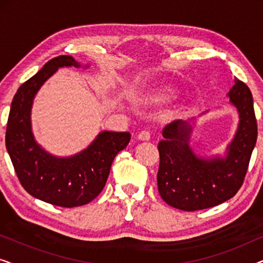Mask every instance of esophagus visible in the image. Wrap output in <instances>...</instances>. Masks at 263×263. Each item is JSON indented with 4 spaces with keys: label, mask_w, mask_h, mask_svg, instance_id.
Returning a JSON list of instances; mask_svg holds the SVG:
<instances>
[{
    "label": "esophagus",
    "mask_w": 263,
    "mask_h": 263,
    "mask_svg": "<svg viewBox=\"0 0 263 263\" xmlns=\"http://www.w3.org/2000/svg\"><path fill=\"white\" fill-rule=\"evenodd\" d=\"M138 139H139V140H141V141H148V140L151 139V134H149V132H147V130H142V132L140 133V134L138 135Z\"/></svg>",
    "instance_id": "obj_1"
}]
</instances>
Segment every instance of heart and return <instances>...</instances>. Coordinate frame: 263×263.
Returning a JSON list of instances; mask_svg holds the SVG:
<instances>
[{
  "instance_id": "b5f03b06",
  "label": "heart",
  "mask_w": 263,
  "mask_h": 263,
  "mask_svg": "<svg viewBox=\"0 0 263 263\" xmlns=\"http://www.w3.org/2000/svg\"><path fill=\"white\" fill-rule=\"evenodd\" d=\"M168 98H170V95H166V93H160V95L154 97V100L160 103V102H165V100H167Z\"/></svg>"
}]
</instances>
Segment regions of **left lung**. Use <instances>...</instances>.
I'll list each match as a JSON object with an SVG mask.
<instances>
[{
    "label": "left lung",
    "instance_id": "1",
    "mask_svg": "<svg viewBox=\"0 0 263 263\" xmlns=\"http://www.w3.org/2000/svg\"><path fill=\"white\" fill-rule=\"evenodd\" d=\"M238 111L239 122L232 141L222 157H201L190 147L193 124L174 121L163 130L158 143L160 163L158 190L165 202L178 210L193 212L214 207L236 195L243 184L257 139L253 96L238 79L228 93Z\"/></svg>",
    "mask_w": 263,
    "mask_h": 263
}]
</instances>
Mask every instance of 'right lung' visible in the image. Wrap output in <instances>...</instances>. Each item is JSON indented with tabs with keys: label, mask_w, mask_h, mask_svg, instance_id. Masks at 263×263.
Segmentation results:
<instances>
[{
	"label": "right lung",
	"mask_w": 263,
	"mask_h": 263,
	"mask_svg": "<svg viewBox=\"0 0 263 263\" xmlns=\"http://www.w3.org/2000/svg\"><path fill=\"white\" fill-rule=\"evenodd\" d=\"M63 67L80 68L82 64L71 56L55 57L20 86L10 106L6 147L17 178L30 195L55 206L71 208L91 202L99 195L115 157L127 147L130 134L103 130L87 148L70 157L46 152L32 132V105L44 82Z\"/></svg>",
	"instance_id": "right-lung-1"
}]
</instances>
